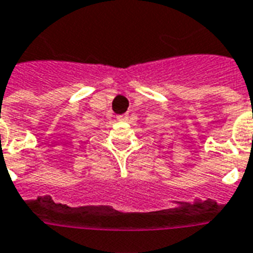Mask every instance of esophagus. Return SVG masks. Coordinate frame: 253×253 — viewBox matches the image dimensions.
Listing matches in <instances>:
<instances>
[{
    "label": "esophagus",
    "mask_w": 253,
    "mask_h": 253,
    "mask_svg": "<svg viewBox=\"0 0 253 253\" xmlns=\"http://www.w3.org/2000/svg\"><path fill=\"white\" fill-rule=\"evenodd\" d=\"M127 114H123V115H118V121H126L127 119Z\"/></svg>",
    "instance_id": "esophagus-1"
}]
</instances>
